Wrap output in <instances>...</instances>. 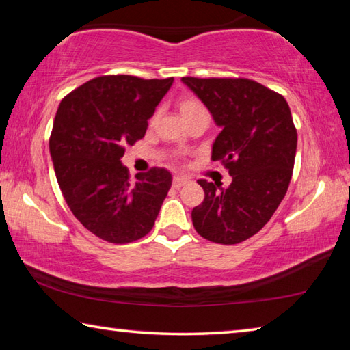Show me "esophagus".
<instances>
[{
	"label": "esophagus",
	"mask_w": 350,
	"mask_h": 350,
	"mask_svg": "<svg viewBox=\"0 0 350 350\" xmlns=\"http://www.w3.org/2000/svg\"><path fill=\"white\" fill-rule=\"evenodd\" d=\"M188 182V177H183V176H176L173 179V187L174 188H180L185 185V183Z\"/></svg>",
	"instance_id": "1"
}]
</instances>
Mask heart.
Here are the masks:
<instances>
[{
    "label": "heart",
    "instance_id": "heart-1",
    "mask_svg": "<svg viewBox=\"0 0 350 350\" xmlns=\"http://www.w3.org/2000/svg\"><path fill=\"white\" fill-rule=\"evenodd\" d=\"M179 111H180V116H182L183 120H185V118H189V117L199 114V112H205L204 106L200 105L199 100L191 98V97H187V98L180 100Z\"/></svg>",
    "mask_w": 350,
    "mask_h": 350
}]
</instances>
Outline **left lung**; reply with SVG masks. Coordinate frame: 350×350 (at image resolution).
Instances as JSON below:
<instances>
[{
    "instance_id": "8db88e82",
    "label": "left lung",
    "mask_w": 350,
    "mask_h": 350,
    "mask_svg": "<svg viewBox=\"0 0 350 350\" xmlns=\"http://www.w3.org/2000/svg\"><path fill=\"white\" fill-rule=\"evenodd\" d=\"M182 81L221 128L211 159L233 177L227 188L198 180L205 199L191 211L193 225L216 244H239L270 221L287 193L298 142L292 112L281 94L248 79Z\"/></svg>"
}]
</instances>
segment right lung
I'll return each mask as SVG.
<instances>
[{"label":"right lung","mask_w":350,"mask_h":350,"mask_svg":"<svg viewBox=\"0 0 350 350\" xmlns=\"http://www.w3.org/2000/svg\"><path fill=\"white\" fill-rule=\"evenodd\" d=\"M174 79L103 75L62 100L49 139L58 185L85 228L112 244L151 232L171 188L170 171L151 168L129 179L120 159L144 137Z\"/></svg>","instance_id":"add662e5"}]
</instances>
